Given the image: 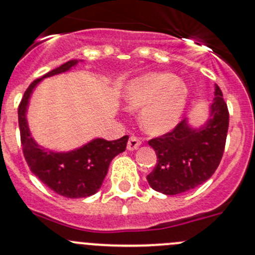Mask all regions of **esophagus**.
<instances>
[{"mask_svg": "<svg viewBox=\"0 0 255 255\" xmlns=\"http://www.w3.org/2000/svg\"><path fill=\"white\" fill-rule=\"evenodd\" d=\"M140 145H141V140H140V139H139L138 136L132 135V136H130V138H129V140H128V142H127V149L129 150V151L136 150L139 146H140Z\"/></svg>", "mask_w": 255, "mask_h": 255, "instance_id": "1", "label": "esophagus"}]
</instances>
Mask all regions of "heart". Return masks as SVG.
<instances>
[{
  "label": "heart",
  "instance_id": "b5f03b06",
  "mask_svg": "<svg viewBox=\"0 0 255 255\" xmlns=\"http://www.w3.org/2000/svg\"><path fill=\"white\" fill-rule=\"evenodd\" d=\"M123 102L130 110L141 109L145 132L161 135L180 122L189 100L185 81L170 72H149L133 78L123 88Z\"/></svg>",
  "mask_w": 255,
  "mask_h": 255
}]
</instances>
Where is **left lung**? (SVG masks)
Returning a JSON list of instances; mask_svg holds the SVG:
<instances>
[{
    "label": "left lung",
    "mask_w": 255,
    "mask_h": 255,
    "mask_svg": "<svg viewBox=\"0 0 255 255\" xmlns=\"http://www.w3.org/2000/svg\"><path fill=\"white\" fill-rule=\"evenodd\" d=\"M209 117L200 127L183 120L172 132L151 139L157 163L147 183L164 195H178L208 180L222 161L229 128V111L220 88L215 85Z\"/></svg>",
    "instance_id": "8db88e82"
}]
</instances>
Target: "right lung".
<instances>
[{"instance_id": "obj_1", "label": "right lung", "mask_w": 255, "mask_h": 255, "mask_svg": "<svg viewBox=\"0 0 255 255\" xmlns=\"http://www.w3.org/2000/svg\"><path fill=\"white\" fill-rule=\"evenodd\" d=\"M77 63L76 59L70 60L33 81L25 91L18 108L21 146L30 170L50 190L69 198L88 197L96 194L108 174L110 162L126 150L128 141V135L113 141L97 138L78 149L55 152L40 146L32 138L26 113L33 89L43 78L69 71Z\"/></svg>"}]
</instances>
